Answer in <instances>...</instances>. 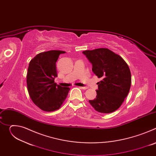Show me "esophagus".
Returning <instances> with one entry per match:
<instances>
[{
    "mask_svg": "<svg viewBox=\"0 0 156 156\" xmlns=\"http://www.w3.org/2000/svg\"><path fill=\"white\" fill-rule=\"evenodd\" d=\"M79 87L81 89H83V90H86V89L87 88V87Z\"/></svg>",
    "mask_w": 156,
    "mask_h": 156,
    "instance_id": "obj_1",
    "label": "esophagus"
}]
</instances>
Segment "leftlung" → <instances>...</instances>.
Here are the masks:
<instances>
[{
    "label": "left lung",
    "instance_id": "8db88e82",
    "mask_svg": "<svg viewBox=\"0 0 156 156\" xmlns=\"http://www.w3.org/2000/svg\"><path fill=\"white\" fill-rule=\"evenodd\" d=\"M93 65V73L102 80L98 83L96 98L90 104L101 113L117 110L127 96L131 86L130 70L125 61L107 48L83 52Z\"/></svg>",
    "mask_w": 156,
    "mask_h": 156
}]
</instances>
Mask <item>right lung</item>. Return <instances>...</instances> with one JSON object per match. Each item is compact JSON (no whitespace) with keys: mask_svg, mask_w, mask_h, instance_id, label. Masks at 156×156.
Returning <instances> with one entry per match:
<instances>
[{"mask_svg":"<svg viewBox=\"0 0 156 156\" xmlns=\"http://www.w3.org/2000/svg\"><path fill=\"white\" fill-rule=\"evenodd\" d=\"M65 52L57 50L41 52L30 62L27 77L28 93L34 104L44 111L58 109L69 92V87L54 82L57 76L56 62Z\"/></svg>","mask_w":156,"mask_h":156,"instance_id":"add662e5","label":"right lung"}]
</instances>
